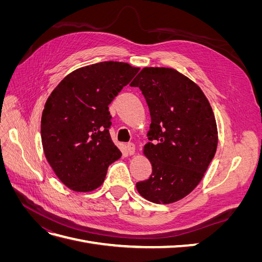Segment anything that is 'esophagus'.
Listing matches in <instances>:
<instances>
[{
    "mask_svg": "<svg viewBox=\"0 0 262 262\" xmlns=\"http://www.w3.org/2000/svg\"><path fill=\"white\" fill-rule=\"evenodd\" d=\"M126 152H128L129 155H134L136 154V145L133 143H128L126 144Z\"/></svg>",
    "mask_w": 262,
    "mask_h": 262,
    "instance_id": "1",
    "label": "esophagus"
}]
</instances>
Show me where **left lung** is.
Wrapping results in <instances>:
<instances>
[{
	"instance_id": "obj_1",
	"label": "left lung",
	"mask_w": 262,
	"mask_h": 262,
	"mask_svg": "<svg viewBox=\"0 0 262 262\" xmlns=\"http://www.w3.org/2000/svg\"><path fill=\"white\" fill-rule=\"evenodd\" d=\"M131 86L144 95L150 114L143 154L152 175L137 184L144 199L158 204L181 200L199 185L217 147V126L202 90L171 68H144Z\"/></svg>"
}]
</instances>
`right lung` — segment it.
Instances as JSON below:
<instances>
[{"mask_svg": "<svg viewBox=\"0 0 262 262\" xmlns=\"http://www.w3.org/2000/svg\"><path fill=\"white\" fill-rule=\"evenodd\" d=\"M140 68L105 61L74 70L52 91L41 116L45 156L68 188L90 192L121 157L112 140L108 105Z\"/></svg>", "mask_w": 262, "mask_h": 262, "instance_id": "obj_1", "label": "right lung"}]
</instances>
